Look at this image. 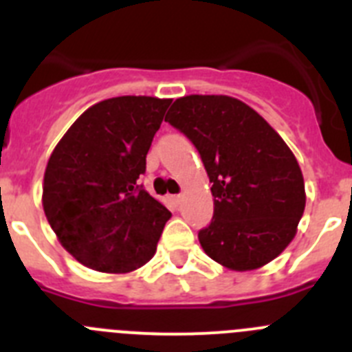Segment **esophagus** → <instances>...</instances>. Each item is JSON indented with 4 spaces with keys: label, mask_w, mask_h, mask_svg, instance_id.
<instances>
[{
    "label": "esophagus",
    "mask_w": 352,
    "mask_h": 352,
    "mask_svg": "<svg viewBox=\"0 0 352 352\" xmlns=\"http://www.w3.org/2000/svg\"><path fill=\"white\" fill-rule=\"evenodd\" d=\"M170 199H173V203L178 204L182 201V195H170Z\"/></svg>",
    "instance_id": "34e87169"
}]
</instances>
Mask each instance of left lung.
<instances>
[{
    "label": "left lung",
    "mask_w": 352,
    "mask_h": 352,
    "mask_svg": "<svg viewBox=\"0 0 352 352\" xmlns=\"http://www.w3.org/2000/svg\"><path fill=\"white\" fill-rule=\"evenodd\" d=\"M166 121L194 142L213 183V220L199 231L203 250L232 272L263 268L280 256L307 201L284 139L250 105L227 95L182 96Z\"/></svg>",
    "instance_id": "left-lung-1"
}]
</instances>
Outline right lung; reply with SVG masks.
<instances>
[{
    "instance_id": "1",
    "label": "right lung",
    "mask_w": 352,
    "mask_h": 352,
    "mask_svg": "<svg viewBox=\"0 0 352 352\" xmlns=\"http://www.w3.org/2000/svg\"><path fill=\"white\" fill-rule=\"evenodd\" d=\"M170 102L133 95L98 102L51 153L43 211L65 250L86 268L129 273L155 256L170 211L138 179Z\"/></svg>"
}]
</instances>
